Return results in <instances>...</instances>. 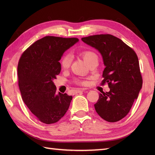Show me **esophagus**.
Instances as JSON below:
<instances>
[{
  "label": "esophagus",
  "instance_id": "esophagus-1",
  "mask_svg": "<svg viewBox=\"0 0 155 155\" xmlns=\"http://www.w3.org/2000/svg\"><path fill=\"white\" fill-rule=\"evenodd\" d=\"M87 91V88H79L78 90L76 91V93H79L81 92H83V91Z\"/></svg>",
  "mask_w": 155,
  "mask_h": 155
}]
</instances>
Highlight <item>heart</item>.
Segmentation results:
<instances>
[{
    "mask_svg": "<svg viewBox=\"0 0 155 155\" xmlns=\"http://www.w3.org/2000/svg\"><path fill=\"white\" fill-rule=\"evenodd\" d=\"M79 54L83 58V59L88 64L92 63L93 61L97 59V55L92 50H83L79 52ZM72 63V57L71 55L68 54H64L62 56L61 59L60 61V64L61 67L62 69H67L70 66V64ZM75 83L78 84V85H86L87 84V80H83V79H76L74 80Z\"/></svg>",
    "mask_w": 155,
    "mask_h": 155,
    "instance_id": "heart-1",
    "label": "heart"
}]
</instances>
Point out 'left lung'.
Returning a JSON list of instances; mask_svg holds the SVG:
<instances>
[{
    "label": "left lung",
    "mask_w": 155,
    "mask_h": 155,
    "mask_svg": "<svg viewBox=\"0 0 155 155\" xmlns=\"http://www.w3.org/2000/svg\"><path fill=\"white\" fill-rule=\"evenodd\" d=\"M84 43L98 50L105 68L101 85L108 84L109 92H101L94 108L101 118L116 122L125 117L137 99L142 86L138 56L120 39L110 34L83 37Z\"/></svg>",
    "instance_id": "1"
}]
</instances>
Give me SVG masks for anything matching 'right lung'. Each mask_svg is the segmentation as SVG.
<instances>
[{"instance_id": "1", "label": "right lung", "mask_w": 155, "mask_h": 155, "mask_svg": "<svg viewBox=\"0 0 155 155\" xmlns=\"http://www.w3.org/2000/svg\"><path fill=\"white\" fill-rule=\"evenodd\" d=\"M78 41L76 37L46 36L30 45L18 61V87L22 100L44 124L58 122L68 109L72 96L67 93L56 94L52 80L61 72L59 61L63 54Z\"/></svg>"}]
</instances>
